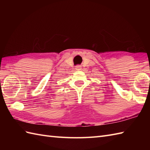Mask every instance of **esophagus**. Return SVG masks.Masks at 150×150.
I'll list each match as a JSON object with an SVG mask.
<instances>
[{"instance_id":"1","label":"esophagus","mask_w":150,"mask_h":150,"mask_svg":"<svg viewBox=\"0 0 150 150\" xmlns=\"http://www.w3.org/2000/svg\"><path fill=\"white\" fill-rule=\"evenodd\" d=\"M82 69V67L81 66H77L75 67V69L76 70H81Z\"/></svg>"}]
</instances>
